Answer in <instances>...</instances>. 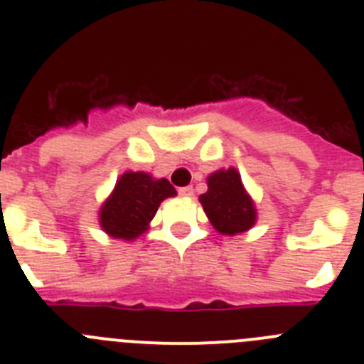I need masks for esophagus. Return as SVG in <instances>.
I'll return each instance as SVG.
<instances>
[{
  "instance_id": "1",
  "label": "esophagus",
  "mask_w": 364,
  "mask_h": 364,
  "mask_svg": "<svg viewBox=\"0 0 364 364\" xmlns=\"http://www.w3.org/2000/svg\"><path fill=\"white\" fill-rule=\"evenodd\" d=\"M193 193H195V189H193L191 186H186V188L178 189L180 197H193Z\"/></svg>"
}]
</instances>
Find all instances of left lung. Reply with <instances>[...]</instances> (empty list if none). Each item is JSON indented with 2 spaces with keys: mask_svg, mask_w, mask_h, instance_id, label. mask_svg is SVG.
<instances>
[{
  "mask_svg": "<svg viewBox=\"0 0 364 364\" xmlns=\"http://www.w3.org/2000/svg\"><path fill=\"white\" fill-rule=\"evenodd\" d=\"M198 200L215 230L222 235L242 233L253 228L257 220L255 204L235 167L211 173L208 191Z\"/></svg>",
  "mask_w": 364,
  "mask_h": 364,
  "instance_id": "1",
  "label": "left lung"
}]
</instances>
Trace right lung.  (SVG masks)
<instances>
[{
    "instance_id": "right-lung-1",
    "label": "right lung",
    "mask_w": 364,
    "mask_h": 364,
    "mask_svg": "<svg viewBox=\"0 0 364 364\" xmlns=\"http://www.w3.org/2000/svg\"><path fill=\"white\" fill-rule=\"evenodd\" d=\"M175 195L169 180L144 171L124 173L100 208V226L112 239L134 240L149 230L160 202Z\"/></svg>"
}]
</instances>
